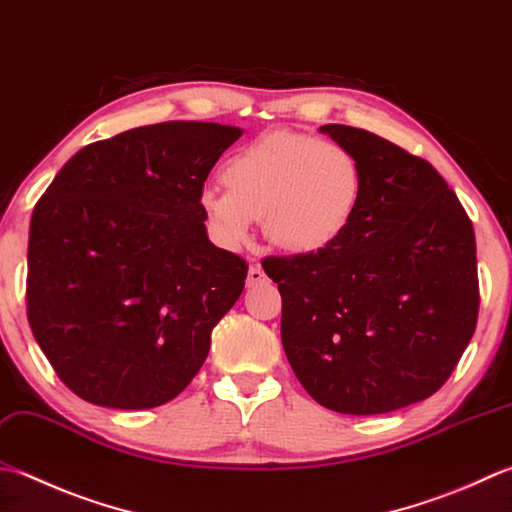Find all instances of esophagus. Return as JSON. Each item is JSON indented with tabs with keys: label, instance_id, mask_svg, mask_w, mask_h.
I'll return each mask as SVG.
<instances>
[{
	"label": "esophagus",
	"instance_id": "34e87169",
	"mask_svg": "<svg viewBox=\"0 0 512 512\" xmlns=\"http://www.w3.org/2000/svg\"><path fill=\"white\" fill-rule=\"evenodd\" d=\"M266 282V273L262 270V266H250L248 268V277H246V286L248 288H253V286H259V284H264Z\"/></svg>",
	"mask_w": 512,
	"mask_h": 512
}]
</instances>
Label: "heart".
<instances>
[{
	"mask_svg": "<svg viewBox=\"0 0 512 512\" xmlns=\"http://www.w3.org/2000/svg\"><path fill=\"white\" fill-rule=\"evenodd\" d=\"M228 190L208 186L199 210L219 246L237 250L255 219L288 253H319L342 239L362 197V168L348 148L293 130H273L228 157Z\"/></svg>",
	"mask_w": 512,
	"mask_h": 512,
	"instance_id": "1",
	"label": "heart"
}]
</instances>
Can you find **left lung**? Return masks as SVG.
I'll return each instance as SVG.
<instances>
[{
  "instance_id": "obj_1",
  "label": "left lung",
  "mask_w": 512,
  "mask_h": 512,
  "mask_svg": "<svg viewBox=\"0 0 512 512\" xmlns=\"http://www.w3.org/2000/svg\"><path fill=\"white\" fill-rule=\"evenodd\" d=\"M319 133L355 155L362 197L339 242L264 264L282 293V344L317 404L390 413L437 393L475 333L473 224L426 159L362 128Z\"/></svg>"
}]
</instances>
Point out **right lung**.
I'll use <instances>...</instances> for the list:
<instances>
[{
    "label": "right lung",
    "instance_id": "obj_1",
    "mask_svg": "<svg viewBox=\"0 0 512 512\" xmlns=\"http://www.w3.org/2000/svg\"><path fill=\"white\" fill-rule=\"evenodd\" d=\"M244 130L130 128L68 159L28 233V322L57 377L90 404L175 399L244 290L242 257L208 239L199 193Z\"/></svg>",
    "mask_w": 512,
    "mask_h": 512
}]
</instances>
